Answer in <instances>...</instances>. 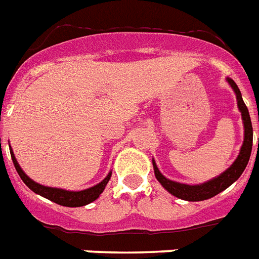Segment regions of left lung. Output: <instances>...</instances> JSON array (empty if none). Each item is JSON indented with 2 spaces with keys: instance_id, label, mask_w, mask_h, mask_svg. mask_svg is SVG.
<instances>
[{
  "instance_id": "8db88e82",
  "label": "left lung",
  "mask_w": 259,
  "mask_h": 259,
  "mask_svg": "<svg viewBox=\"0 0 259 259\" xmlns=\"http://www.w3.org/2000/svg\"><path fill=\"white\" fill-rule=\"evenodd\" d=\"M228 83L232 86L234 90L235 97H237V105H238V110L241 111L243 122V144L241 146L238 157L235 158L234 162L230 165V167L225 170L224 173H221L217 177L211 178V180L206 181L203 184L199 185H188L176 182L169 178H166L161 171H159L158 166L153 159V169H154L155 178L158 182L162 185V188L169 191L170 194L177 197L184 201H190V202H197V201H205L209 199L214 195L220 194L221 191L228 189L230 185H233L235 181L241 177L243 173L246 165L249 162L250 154H251V148H253V126H251V119H250L249 110L246 108L245 102L242 100V94L239 92L238 86L233 81L232 78H226ZM259 121V118H258Z\"/></svg>"
}]
</instances>
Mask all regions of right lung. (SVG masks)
<instances>
[{"label":"right lung","mask_w":259,"mask_h":259,"mask_svg":"<svg viewBox=\"0 0 259 259\" xmlns=\"http://www.w3.org/2000/svg\"><path fill=\"white\" fill-rule=\"evenodd\" d=\"M10 155L13 159L14 167H16L17 173L21 177V180L24 181V184L31 191H34L35 194L41 195L44 198L53 201V202L58 203L61 206H68V207H79V206H85L88 203L96 201L101 195V193L105 190L106 185H108L109 180L111 177V170L108 173V176L101 181L100 184L94 185L92 188L85 189V190L73 191V190H65V189L60 188H50V186H45V185L37 184L35 181L31 180L30 177H27L25 171L21 169L20 163L17 162L16 155H14L13 150L10 148Z\"/></svg>","instance_id":"right-lung-1"}]
</instances>
